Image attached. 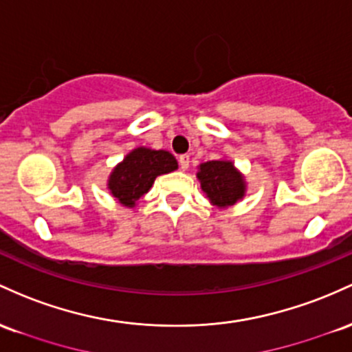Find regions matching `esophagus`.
<instances>
[{
    "instance_id": "1",
    "label": "esophagus",
    "mask_w": 352,
    "mask_h": 352,
    "mask_svg": "<svg viewBox=\"0 0 352 352\" xmlns=\"http://www.w3.org/2000/svg\"><path fill=\"white\" fill-rule=\"evenodd\" d=\"M188 164H190V157L188 155H180L179 157V165L182 170H187L188 168Z\"/></svg>"
}]
</instances>
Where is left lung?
Returning <instances> with one entry per match:
<instances>
[{"mask_svg": "<svg viewBox=\"0 0 352 352\" xmlns=\"http://www.w3.org/2000/svg\"><path fill=\"white\" fill-rule=\"evenodd\" d=\"M200 187L206 192L210 202L217 207L234 206L244 197L245 185L241 173L234 168L232 162L212 160L200 165L197 173Z\"/></svg>", "mask_w": 352, "mask_h": 352, "instance_id": "8db88e82", "label": "left lung"}]
</instances>
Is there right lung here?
I'll return each instance as SVG.
<instances>
[{
    "mask_svg": "<svg viewBox=\"0 0 352 352\" xmlns=\"http://www.w3.org/2000/svg\"><path fill=\"white\" fill-rule=\"evenodd\" d=\"M177 160L165 150L135 148L113 170L108 180V188L123 206L133 207L142 195L152 187L153 180L162 173L173 172Z\"/></svg>",
    "mask_w": 352,
    "mask_h": 352,
    "instance_id": "right-lung-1",
    "label": "right lung"
}]
</instances>
